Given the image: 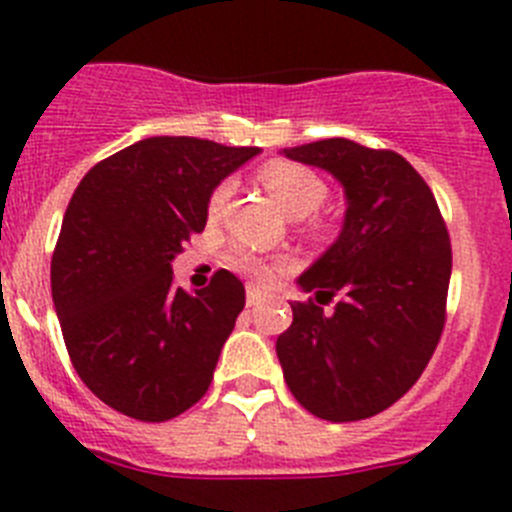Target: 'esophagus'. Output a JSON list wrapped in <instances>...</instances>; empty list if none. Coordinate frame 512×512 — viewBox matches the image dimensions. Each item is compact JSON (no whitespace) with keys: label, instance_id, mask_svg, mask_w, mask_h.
<instances>
[{"label":"esophagus","instance_id":"1","mask_svg":"<svg viewBox=\"0 0 512 512\" xmlns=\"http://www.w3.org/2000/svg\"><path fill=\"white\" fill-rule=\"evenodd\" d=\"M264 300H266V295H264V292H261V289L248 287V292H246V305L248 307H259Z\"/></svg>","mask_w":512,"mask_h":512}]
</instances>
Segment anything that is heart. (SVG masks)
<instances>
[{"mask_svg":"<svg viewBox=\"0 0 512 512\" xmlns=\"http://www.w3.org/2000/svg\"><path fill=\"white\" fill-rule=\"evenodd\" d=\"M259 182L269 189V194L289 215L305 217L310 212L318 210L323 205L325 194H328V187L320 179L318 174L307 166L295 164V161H284V158H274L269 164L261 166L259 171ZM230 192H233V184L223 182L217 184L210 194V202H207V212L210 217H217L223 212L225 202H228ZM228 264L233 266L235 271H241L246 277L256 279V282H266V279L279 269H287L289 259L284 256H261L253 248L246 246H235L233 251L228 253Z\"/></svg>","mask_w":512,"mask_h":512,"instance_id":"heart-1","label":"heart"}]
</instances>
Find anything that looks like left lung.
Segmentation results:
<instances>
[{
  "label": "left lung",
  "instance_id": "obj_1",
  "mask_svg": "<svg viewBox=\"0 0 512 512\" xmlns=\"http://www.w3.org/2000/svg\"><path fill=\"white\" fill-rule=\"evenodd\" d=\"M330 171L346 192L338 241L297 279L315 300L292 305L277 338L284 382L330 423L364 420L418 382L446 323L451 241L423 176L395 151L346 138L284 148ZM338 296L333 311L322 305Z\"/></svg>",
  "mask_w": 512,
  "mask_h": 512
}]
</instances>
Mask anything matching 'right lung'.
Wrapping results in <instances>:
<instances>
[{
    "mask_svg": "<svg viewBox=\"0 0 512 512\" xmlns=\"http://www.w3.org/2000/svg\"><path fill=\"white\" fill-rule=\"evenodd\" d=\"M256 153L158 135L76 187L51 259L53 305L76 374L117 413L164 423L205 397L246 289L220 269L189 295L171 261L205 230L212 189Z\"/></svg>",
    "mask_w": 512,
    "mask_h": 512,
    "instance_id": "obj_1",
    "label": "right lung"
}]
</instances>
